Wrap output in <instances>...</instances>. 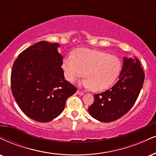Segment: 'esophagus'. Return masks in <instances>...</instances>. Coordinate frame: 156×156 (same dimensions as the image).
I'll return each mask as SVG.
<instances>
[{"label":"esophagus","mask_w":156,"mask_h":156,"mask_svg":"<svg viewBox=\"0 0 156 156\" xmlns=\"http://www.w3.org/2000/svg\"><path fill=\"white\" fill-rule=\"evenodd\" d=\"M76 93H77V94H78V95H83V94H84L83 91H80V90H77Z\"/></svg>","instance_id":"34e87169"}]
</instances>
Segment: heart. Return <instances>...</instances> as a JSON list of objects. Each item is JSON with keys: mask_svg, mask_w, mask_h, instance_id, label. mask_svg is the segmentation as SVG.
Segmentation results:
<instances>
[{"mask_svg": "<svg viewBox=\"0 0 156 156\" xmlns=\"http://www.w3.org/2000/svg\"><path fill=\"white\" fill-rule=\"evenodd\" d=\"M119 58L100 51L81 48L65 58L62 69L65 78L70 83L83 76L81 84L88 89L100 91L115 82L121 70Z\"/></svg>", "mask_w": 156, "mask_h": 156, "instance_id": "b5f03b06", "label": "heart"}]
</instances>
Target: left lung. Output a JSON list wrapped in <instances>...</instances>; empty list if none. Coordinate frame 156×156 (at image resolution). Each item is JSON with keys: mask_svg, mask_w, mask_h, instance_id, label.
<instances>
[{"mask_svg": "<svg viewBox=\"0 0 156 156\" xmlns=\"http://www.w3.org/2000/svg\"><path fill=\"white\" fill-rule=\"evenodd\" d=\"M144 80V73L140 61L135 57H124L119 80L112 87L94 95L89 107L90 115L102 122L120 119L134 106Z\"/></svg>", "mask_w": 156, "mask_h": 156, "instance_id": "left-lung-1", "label": "left lung"}]
</instances>
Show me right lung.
Returning <instances> with one entry per match:
<instances>
[{"label":"right lung","instance_id":"right-lung-1","mask_svg":"<svg viewBox=\"0 0 156 156\" xmlns=\"http://www.w3.org/2000/svg\"><path fill=\"white\" fill-rule=\"evenodd\" d=\"M59 46L40 41L22 51L13 65V96L22 112L34 121L45 123L57 118L77 91L65 79Z\"/></svg>","mask_w":156,"mask_h":156}]
</instances>
